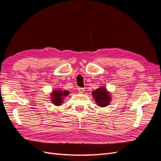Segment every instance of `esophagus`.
<instances>
[{"mask_svg": "<svg viewBox=\"0 0 161 161\" xmlns=\"http://www.w3.org/2000/svg\"><path fill=\"white\" fill-rule=\"evenodd\" d=\"M78 91H79V92H80V93H83L84 91H85L84 89L83 88H81V87H79V88H78Z\"/></svg>", "mask_w": 161, "mask_h": 161, "instance_id": "34e87169", "label": "esophagus"}]
</instances>
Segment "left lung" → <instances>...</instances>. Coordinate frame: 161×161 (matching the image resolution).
<instances>
[{"instance_id":"8db88e82","label":"left lung","mask_w":161,"mask_h":161,"mask_svg":"<svg viewBox=\"0 0 161 161\" xmlns=\"http://www.w3.org/2000/svg\"><path fill=\"white\" fill-rule=\"evenodd\" d=\"M92 97L99 106L105 107L110 103L111 97L104 87H99L92 92Z\"/></svg>"}]
</instances>
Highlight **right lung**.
<instances>
[{"mask_svg": "<svg viewBox=\"0 0 161 161\" xmlns=\"http://www.w3.org/2000/svg\"><path fill=\"white\" fill-rule=\"evenodd\" d=\"M69 91H64L62 92V91H53L52 94V102L55 105H60L62 103V97L69 95Z\"/></svg>", "mask_w": 161, "mask_h": 161, "instance_id": "obj_1", "label": "right lung"}]
</instances>
